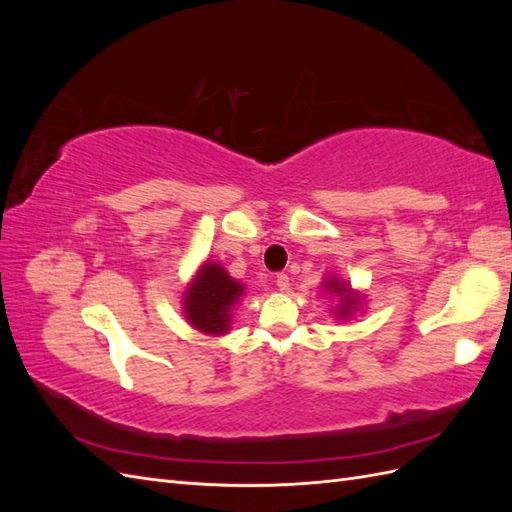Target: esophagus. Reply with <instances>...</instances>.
<instances>
[{"label":"esophagus","mask_w":512,"mask_h":512,"mask_svg":"<svg viewBox=\"0 0 512 512\" xmlns=\"http://www.w3.org/2000/svg\"><path fill=\"white\" fill-rule=\"evenodd\" d=\"M275 284H277V288H280L282 292H288L290 290V277L286 273H277L275 275Z\"/></svg>","instance_id":"obj_1"}]
</instances>
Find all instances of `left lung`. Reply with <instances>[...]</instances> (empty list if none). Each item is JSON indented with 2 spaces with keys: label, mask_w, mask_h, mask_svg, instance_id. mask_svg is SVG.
<instances>
[{
  "label": "left lung",
  "mask_w": 512,
  "mask_h": 512,
  "mask_svg": "<svg viewBox=\"0 0 512 512\" xmlns=\"http://www.w3.org/2000/svg\"><path fill=\"white\" fill-rule=\"evenodd\" d=\"M322 294L329 301H333L331 314L335 320H350L363 309L365 294L361 290H354L346 280L337 275H324V280L320 284Z\"/></svg>",
  "instance_id": "8db88e82"
}]
</instances>
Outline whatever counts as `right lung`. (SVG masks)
I'll return each instance as SVG.
<instances>
[{
	"label": "right lung",
	"mask_w": 512,
	"mask_h": 512,
	"mask_svg": "<svg viewBox=\"0 0 512 512\" xmlns=\"http://www.w3.org/2000/svg\"><path fill=\"white\" fill-rule=\"evenodd\" d=\"M245 286L230 277L220 262L205 260L185 286L183 316L196 331L220 337L230 331L232 312L241 303Z\"/></svg>",
	"instance_id": "1"
}]
</instances>
